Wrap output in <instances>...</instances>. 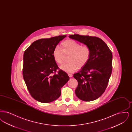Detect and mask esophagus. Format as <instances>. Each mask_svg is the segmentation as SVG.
Masks as SVG:
<instances>
[{
  "instance_id": "34e87169",
  "label": "esophagus",
  "mask_w": 132,
  "mask_h": 132,
  "mask_svg": "<svg viewBox=\"0 0 132 132\" xmlns=\"http://www.w3.org/2000/svg\"><path fill=\"white\" fill-rule=\"evenodd\" d=\"M68 75L69 76V77H72L73 76V75L71 73H68Z\"/></svg>"
}]
</instances>
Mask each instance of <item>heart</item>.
Returning <instances> with one entry per match:
<instances>
[{"instance_id":"heart-1","label":"heart","mask_w":132,"mask_h":132,"mask_svg":"<svg viewBox=\"0 0 132 132\" xmlns=\"http://www.w3.org/2000/svg\"><path fill=\"white\" fill-rule=\"evenodd\" d=\"M61 49L55 47L52 52V56L56 63L61 64L65 55H68L67 63L60 66V69L67 72H74L78 68H83L89 60L91 50L87 45H82L80 43L72 39L65 40L61 44Z\"/></svg>"}]
</instances>
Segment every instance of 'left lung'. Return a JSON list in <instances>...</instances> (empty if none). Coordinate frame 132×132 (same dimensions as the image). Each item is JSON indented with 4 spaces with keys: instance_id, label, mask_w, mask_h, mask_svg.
<instances>
[{
    "instance_id": "left-lung-1",
    "label": "left lung",
    "mask_w": 132,
    "mask_h": 132,
    "mask_svg": "<svg viewBox=\"0 0 132 132\" xmlns=\"http://www.w3.org/2000/svg\"><path fill=\"white\" fill-rule=\"evenodd\" d=\"M69 38L86 44L91 50L88 63L73 77L78 82L76 95L81 100L94 101L105 92L111 75L112 53L100 38L78 34Z\"/></svg>"
}]
</instances>
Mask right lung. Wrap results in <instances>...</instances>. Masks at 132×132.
Here are the masks:
<instances>
[{"instance_id": "obj_1", "label": "right lung", "mask_w": 132, "mask_h": 132, "mask_svg": "<svg viewBox=\"0 0 132 132\" xmlns=\"http://www.w3.org/2000/svg\"><path fill=\"white\" fill-rule=\"evenodd\" d=\"M66 37L42 38L32 43L25 51L23 75L27 88L36 101L49 103L61 95V88L68 81L67 74L59 69L52 56L53 50Z\"/></svg>"}]
</instances>
